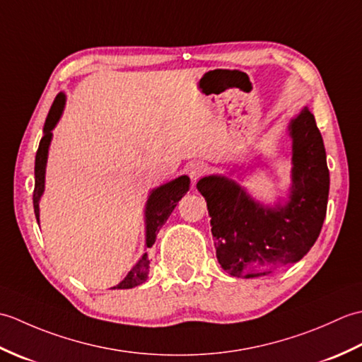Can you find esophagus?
<instances>
[{"instance_id":"34e87169","label":"esophagus","mask_w":362,"mask_h":362,"mask_svg":"<svg viewBox=\"0 0 362 362\" xmlns=\"http://www.w3.org/2000/svg\"><path fill=\"white\" fill-rule=\"evenodd\" d=\"M206 171H209V168H206V165L202 163V161H196V163H191L188 166V174L193 182H197L201 177H204Z\"/></svg>"}]
</instances>
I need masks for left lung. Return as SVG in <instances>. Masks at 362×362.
<instances>
[{
    "instance_id": "left-lung-1",
    "label": "left lung",
    "mask_w": 362,
    "mask_h": 362,
    "mask_svg": "<svg viewBox=\"0 0 362 362\" xmlns=\"http://www.w3.org/2000/svg\"><path fill=\"white\" fill-rule=\"evenodd\" d=\"M292 185L289 201L266 206L224 175L197 182L206 201L221 267L240 279L271 274L297 263L324 226L329 191L327 153L308 107L289 122Z\"/></svg>"
}]
</instances>
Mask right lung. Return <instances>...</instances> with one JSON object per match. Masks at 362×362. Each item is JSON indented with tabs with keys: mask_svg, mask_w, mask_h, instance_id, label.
I'll use <instances>...</instances> for the list:
<instances>
[{
	"mask_svg": "<svg viewBox=\"0 0 362 362\" xmlns=\"http://www.w3.org/2000/svg\"><path fill=\"white\" fill-rule=\"evenodd\" d=\"M65 107V95L59 93L54 99V103L49 109L48 118L45 121L43 127V136L38 144L37 156H35V187H34V213L37 222H40V209H38V202H40V197L45 191V173H46V160H48V151L51 144L52 132L51 130L56 127L60 115L64 112ZM189 189V177L188 175H180L177 179L165 183V185H160L158 188H153L148 197V202H146V210H144V218H146V247H151V245L156 243L157 233L160 228L163 227L169 214L173 213L175 209L177 202L187 194ZM149 274V258L148 253L138 259V263L130 269V272L124 276L117 286L112 289H130L135 288L138 284H141L148 279Z\"/></svg>",
	"mask_w": 362,
	"mask_h": 362,
	"instance_id": "obj_1",
	"label": "right lung"
}]
</instances>
